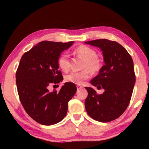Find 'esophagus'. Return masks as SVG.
Here are the masks:
<instances>
[{
	"instance_id": "34e87169",
	"label": "esophagus",
	"mask_w": 149,
	"mask_h": 149,
	"mask_svg": "<svg viewBox=\"0 0 149 149\" xmlns=\"http://www.w3.org/2000/svg\"><path fill=\"white\" fill-rule=\"evenodd\" d=\"M77 89H81V88H83V87L81 86L80 85H77Z\"/></svg>"
}]
</instances>
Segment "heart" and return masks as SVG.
<instances>
[{"instance_id": "obj_1", "label": "heart", "mask_w": 149, "mask_h": 149, "mask_svg": "<svg viewBox=\"0 0 149 149\" xmlns=\"http://www.w3.org/2000/svg\"><path fill=\"white\" fill-rule=\"evenodd\" d=\"M74 54L76 56L83 59L81 65L83 69L79 72H72L65 76V81L74 84H82L83 81L90 77V71L93 74L98 73L103 66V60L97 56L96 51L90 47L80 45L75 49ZM58 64L60 68L64 72L70 70V56L67 53H64L59 57Z\"/></svg>"}]
</instances>
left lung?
<instances>
[{
  "label": "left lung",
  "instance_id": "8db88e82",
  "mask_svg": "<svg viewBox=\"0 0 149 149\" xmlns=\"http://www.w3.org/2000/svg\"><path fill=\"white\" fill-rule=\"evenodd\" d=\"M102 51L105 64L91 83L97 89L86 87L88 95L85 101L88 115L95 121L110 122L119 118L129 105L136 82L134 63L127 50L117 42L97 39L85 42Z\"/></svg>",
  "mask_w": 149,
  "mask_h": 149
}]
</instances>
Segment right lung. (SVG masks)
Listing matches in <instances>:
<instances>
[{
	"label": "right lung",
	"instance_id": "obj_1",
	"mask_svg": "<svg viewBox=\"0 0 149 149\" xmlns=\"http://www.w3.org/2000/svg\"><path fill=\"white\" fill-rule=\"evenodd\" d=\"M73 42L44 40L24 53L20 60L15 75L20 102L28 115L42 125L62 121L69 100L77 91L72 83H65L59 91L48 89L49 85L63 80L58 60Z\"/></svg>",
	"mask_w": 149,
	"mask_h": 149
}]
</instances>
